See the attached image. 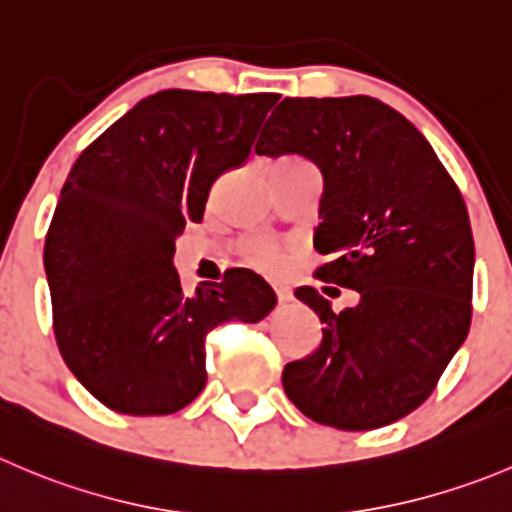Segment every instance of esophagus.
Returning <instances> with one entry per match:
<instances>
[{"label": "esophagus", "instance_id": "34e87169", "mask_svg": "<svg viewBox=\"0 0 512 512\" xmlns=\"http://www.w3.org/2000/svg\"><path fill=\"white\" fill-rule=\"evenodd\" d=\"M275 295L280 302H290L292 300V290L287 285H275Z\"/></svg>", "mask_w": 512, "mask_h": 512}]
</instances>
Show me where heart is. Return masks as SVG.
<instances>
[{"label": "heart", "instance_id": "1", "mask_svg": "<svg viewBox=\"0 0 512 512\" xmlns=\"http://www.w3.org/2000/svg\"><path fill=\"white\" fill-rule=\"evenodd\" d=\"M292 162H302V160H297V157H280V160L272 165V170H275V167L292 165ZM247 255H250V260L255 262V265L265 267V270H277V267L282 265L280 250H277L272 242H265V240L250 242V245H247Z\"/></svg>", "mask_w": 512, "mask_h": 512}]
</instances>
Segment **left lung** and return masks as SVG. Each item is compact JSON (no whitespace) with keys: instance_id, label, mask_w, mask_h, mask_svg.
<instances>
[{"instance_id":"left-lung-1","label":"left lung","mask_w":512,"mask_h":512,"mask_svg":"<svg viewBox=\"0 0 512 512\" xmlns=\"http://www.w3.org/2000/svg\"><path fill=\"white\" fill-rule=\"evenodd\" d=\"M257 155H302L322 172L315 250L322 282L357 290L332 312L315 287L322 340L287 362L282 385L302 415L337 430H375L428 400L473 317L475 245L468 207L430 142L380 99L285 97Z\"/></svg>"}]
</instances>
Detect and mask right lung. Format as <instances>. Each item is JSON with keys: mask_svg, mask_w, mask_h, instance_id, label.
<instances>
[{"mask_svg": "<svg viewBox=\"0 0 512 512\" xmlns=\"http://www.w3.org/2000/svg\"><path fill=\"white\" fill-rule=\"evenodd\" d=\"M277 94L165 89L137 102L79 155L59 195L44 270L59 352L122 415H170L207 382L205 337L260 322L272 287L227 270L187 295L172 257L222 172L250 157Z\"/></svg>", "mask_w": 512, "mask_h": 512, "instance_id": "1", "label": "right lung"}]
</instances>
